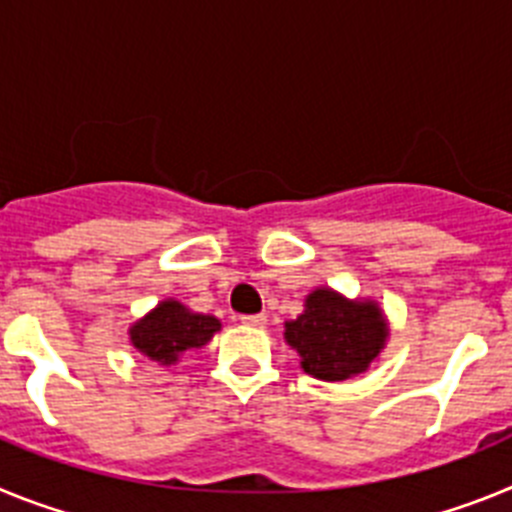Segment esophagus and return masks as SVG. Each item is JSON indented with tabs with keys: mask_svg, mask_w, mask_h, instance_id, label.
<instances>
[{
	"mask_svg": "<svg viewBox=\"0 0 512 512\" xmlns=\"http://www.w3.org/2000/svg\"><path fill=\"white\" fill-rule=\"evenodd\" d=\"M243 325H251V328H264L266 325V315L259 312V315H241Z\"/></svg>",
	"mask_w": 512,
	"mask_h": 512,
	"instance_id": "1",
	"label": "esophagus"
}]
</instances>
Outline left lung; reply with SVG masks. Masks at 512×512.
Listing matches in <instances>:
<instances>
[{
	"label": "left lung",
	"instance_id": "8db88e82",
	"mask_svg": "<svg viewBox=\"0 0 512 512\" xmlns=\"http://www.w3.org/2000/svg\"><path fill=\"white\" fill-rule=\"evenodd\" d=\"M390 336L374 300H348L320 287L305 300V312L284 323V341L300 354V366L323 382H343L366 372Z\"/></svg>",
	"mask_w": 512,
	"mask_h": 512
}]
</instances>
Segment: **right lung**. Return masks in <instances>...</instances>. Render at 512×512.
I'll return each mask as SVG.
<instances>
[{
    "instance_id": "right-lung-1",
    "label": "right lung",
    "mask_w": 512,
    "mask_h": 512,
    "mask_svg": "<svg viewBox=\"0 0 512 512\" xmlns=\"http://www.w3.org/2000/svg\"><path fill=\"white\" fill-rule=\"evenodd\" d=\"M220 330V320L192 312L182 302H158L146 318L130 325V343L161 366L179 361L189 348H202Z\"/></svg>"
}]
</instances>
